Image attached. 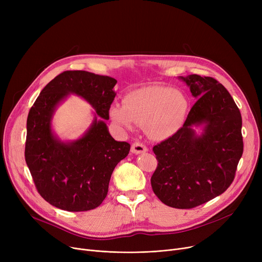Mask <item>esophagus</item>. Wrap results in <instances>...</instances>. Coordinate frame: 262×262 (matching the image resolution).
<instances>
[{
	"mask_svg": "<svg viewBox=\"0 0 262 262\" xmlns=\"http://www.w3.org/2000/svg\"><path fill=\"white\" fill-rule=\"evenodd\" d=\"M146 150H147V147L139 141L134 142L132 145V153L134 154H142V153H145Z\"/></svg>",
	"mask_w": 262,
	"mask_h": 262,
	"instance_id": "esophagus-1",
	"label": "esophagus"
}]
</instances>
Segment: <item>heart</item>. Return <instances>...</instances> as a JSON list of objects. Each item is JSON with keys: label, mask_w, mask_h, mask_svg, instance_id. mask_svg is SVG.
<instances>
[{"label": "heart", "mask_w": 262, "mask_h": 262, "mask_svg": "<svg viewBox=\"0 0 262 262\" xmlns=\"http://www.w3.org/2000/svg\"><path fill=\"white\" fill-rule=\"evenodd\" d=\"M189 112V101L180 90L163 86H148L134 90L124 98V104L110 108V117L119 126L132 129L135 124L155 140L170 138L178 132Z\"/></svg>", "instance_id": "heart-1"}]
</instances>
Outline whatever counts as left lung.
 <instances>
[{
  "label": "left lung",
  "mask_w": 262,
  "mask_h": 262,
  "mask_svg": "<svg viewBox=\"0 0 262 262\" xmlns=\"http://www.w3.org/2000/svg\"><path fill=\"white\" fill-rule=\"evenodd\" d=\"M184 80L198 101L182 128L153 147L158 166L150 178L156 196L178 209L194 208L231 185L243 153L242 118L226 88L209 76ZM203 125L196 135L191 128Z\"/></svg>",
  "instance_id": "8db88e82"
}]
</instances>
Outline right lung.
Wrapping results in <instances>:
<instances>
[{
	"instance_id": "obj_1",
	"label": "right lung",
	"mask_w": 262,
	"mask_h": 262,
	"mask_svg": "<svg viewBox=\"0 0 262 262\" xmlns=\"http://www.w3.org/2000/svg\"><path fill=\"white\" fill-rule=\"evenodd\" d=\"M116 84L109 76L64 71L42 89L30 110L25 161L39 194L55 207L72 212L99 207L116 166L129 153L130 144L116 141L105 123ZM69 94L86 99L101 119L96 116L79 140L63 143L51 130V118Z\"/></svg>"
}]
</instances>
